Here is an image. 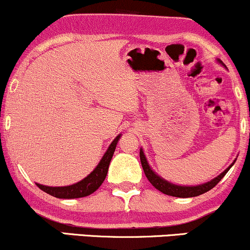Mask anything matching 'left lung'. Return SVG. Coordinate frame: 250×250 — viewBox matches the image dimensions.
<instances>
[{
  "instance_id": "obj_1",
  "label": "left lung",
  "mask_w": 250,
  "mask_h": 250,
  "mask_svg": "<svg viewBox=\"0 0 250 250\" xmlns=\"http://www.w3.org/2000/svg\"><path fill=\"white\" fill-rule=\"evenodd\" d=\"M220 63H222L220 60H217ZM140 160H141V165L143 168V171H145L146 176L149 180V182L154 186L157 190L162 191L163 194L166 195H170V196H175V197H194V196H199L201 194H205L207 193L208 190L213 189L217 183L222 180V177L228 173V170L233 167L234 162L229 166L228 168L226 169L223 173H221L219 176H216L215 179H213L211 181H209L207 183H203V185L200 186H190V187H187V186H177L174 185V183L168 182V181L163 180L162 177H160L159 175L155 174L153 169L150 168V166L148 165L147 159H146L145 153L141 149L140 150Z\"/></svg>"
}]
</instances>
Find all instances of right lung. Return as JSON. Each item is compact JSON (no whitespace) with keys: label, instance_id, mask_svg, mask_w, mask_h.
<instances>
[{"label":"right lung","instance_id":"add662e5","mask_svg":"<svg viewBox=\"0 0 250 250\" xmlns=\"http://www.w3.org/2000/svg\"><path fill=\"white\" fill-rule=\"evenodd\" d=\"M120 137H121V134L116 136L114 141L110 143V146H109L105 154L103 155L102 160L97 165V167L80 182L74 183L71 186H65V187H47V186L40 185V183H36V186L41 190L45 191L51 196L57 197V199H79V197H84L93 194L94 191L99 189L103 181H104L105 176H107L109 165H110L111 157H113L114 151H115Z\"/></svg>","mask_w":250,"mask_h":250}]
</instances>
